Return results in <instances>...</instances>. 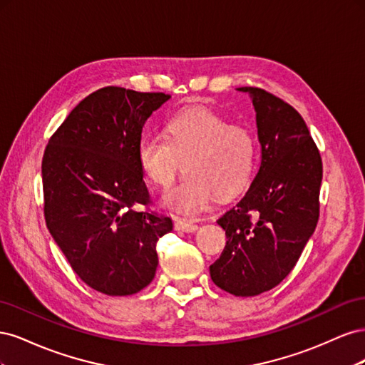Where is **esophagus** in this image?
<instances>
[{
	"instance_id": "34e87169",
	"label": "esophagus",
	"mask_w": 365,
	"mask_h": 365,
	"mask_svg": "<svg viewBox=\"0 0 365 365\" xmlns=\"http://www.w3.org/2000/svg\"><path fill=\"white\" fill-rule=\"evenodd\" d=\"M175 228L185 231V233H193V231L197 230V224L193 222V220H190V219H176Z\"/></svg>"
}]
</instances>
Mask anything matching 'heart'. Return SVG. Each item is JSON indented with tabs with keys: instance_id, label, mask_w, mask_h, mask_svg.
<instances>
[{
	"instance_id": "heart-1",
	"label": "heart",
	"mask_w": 365,
	"mask_h": 365,
	"mask_svg": "<svg viewBox=\"0 0 365 365\" xmlns=\"http://www.w3.org/2000/svg\"><path fill=\"white\" fill-rule=\"evenodd\" d=\"M168 137L146 135L137 157L150 181L169 190L178 180L182 160L189 176L165 196V205L180 213L204 208L213 195L227 197L239 192L254 172L259 143L254 130L204 108L172 117Z\"/></svg>"
}]
</instances>
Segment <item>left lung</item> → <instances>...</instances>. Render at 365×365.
I'll return each instance as SVG.
<instances>
[{
  "mask_svg": "<svg viewBox=\"0 0 365 365\" xmlns=\"http://www.w3.org/2000/svg\"><path fill=\"white\" fill-rule=\"evenodd\" d=\"M239 91L256 108L260 165L245 196L217 219L227 245L210 275L228 294L252 297L283 282L312 236L323 161L295 108L262 88Z\"/></svg>",
  "mask_w": 365,
  "mask_h": 365,
  "instance_id": "1",
  "label": "left lung"
}]
</instances>
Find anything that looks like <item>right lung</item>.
<instances>
[{"mask_svg": "<svg viewBox=\"0 0 365 365\" xmlns=\"http://www.w3.org/2000/svg\"><path fill=\"white\" fill-rule=\"evenodd\" d=\"M169 97L101 88L73 109L43 152L47 228L97 292L132 295L155 277L157 242L173 225L150 210L137 149L146 120Z\"/></svg>", "mask_w": 365, "mask_h": 365, "instance_id": "1", "label": "right lung"}]
</instances>
